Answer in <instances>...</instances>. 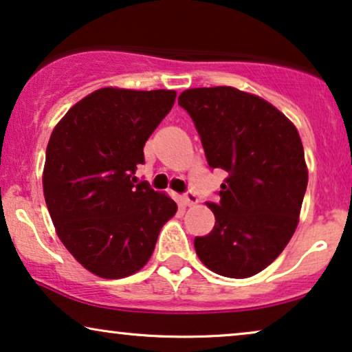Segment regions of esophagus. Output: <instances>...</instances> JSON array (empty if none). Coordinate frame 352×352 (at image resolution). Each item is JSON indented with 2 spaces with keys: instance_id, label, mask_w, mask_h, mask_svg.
I'll use <instances>...</instances> for the list:
<instances>
[{
  "instance_id": "esophagus-1",
  "label": "esophagus",
  "mask_w": 352,
  "mask_h": 352,
  "mask_svg": "<svg viewBox=\"0 0 352 352\" xmlns=\"http://www.w3.org/2000/svg\"><path fill=\"white\" fill-rule=\"evenodd\" d=\"M182 201H184L185 206H188V208H191V206L198 204V196H196L193 191H186V193L182 196Z\"/></svg>"
}]
</instances>
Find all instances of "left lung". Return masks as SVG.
I'll return each mask as SVG.
<instances>
[{"mask_svg": "<svg viewBox=\"0 0 352 352\" xmlns=\"http://www.w3.org/2000/svg\"><path fill=\"white\" fill-rule=\"evenodd\" d=\"M210 168L228 173L212 232L195 238L201 262L215 274L246 278L277 259L296 230L307 167L294 125L259 96L233 87L191 88L179 96Z\"/></svg>", "mask_w": 352, "mask_h": 352, "instance_id": "left-lung-1", "label": "left lung"}]
</instances>
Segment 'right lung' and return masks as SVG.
<instances>
[{"label":"right lung","instance_id":"add662e5","mask_svg":"<svg viewBox=\"0 0 352 352\" xmlns=\"http://www.w3.org/2000/svg\"><path fill=\"white\" fill-rule=\"evenodd\" d=\"M177 93L101 88L70 107L51 133L45 201L70 254L98 277L124 278L151 257L175 201L135 170Z\"/></svg>","mask_w":352,"mask_h":352}]
</instances>
